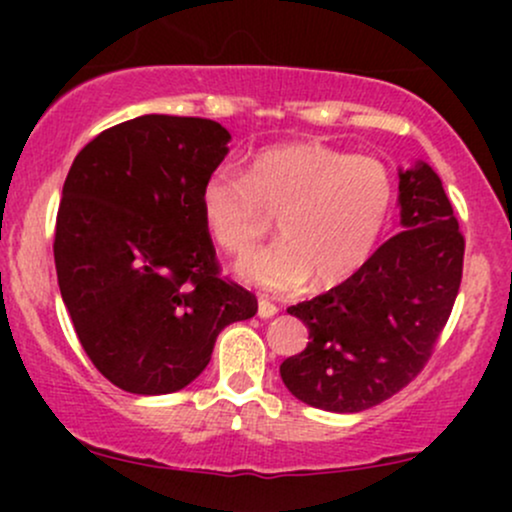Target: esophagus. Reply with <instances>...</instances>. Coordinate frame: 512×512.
Here are the masks:
<instances>
[{"label":"esophagus","instance_id":"1","mask_svg":"<svg viewBox=\"0 0 512 512\" xmlns=\"http://www.w3.org/2000/svg\"><path fill=\"white\" fill-rule=\"evenodd\" d=\"M276 313H279V305H276V303L272 301V298L260 296V308H257V315L267 320V317H272V315H276Z\"/></svg>","mask_w":512,"mask_h":512}]
</instances>
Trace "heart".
Masks as SVG:
<instances>
[{"label": "heart", "instance_id": "b5f03b06", "mask_svg": "<svg viewBox=\"0 0 512 512\" xmlns=\"http://www.w3.org/2000/svg\"><path fill=\"white\" fill-rule=\"evenodd\" d=\"M395 185L383 161L322 144L264 149L245 175L221 166L204 178L199 211L221 250L245 255L269 233L281 240L240 262V274L272 291L305 279L337 284L368 260L390 216Z\"/></svg>", "mask_w": 512, "mask_h": 512}]
</instances>
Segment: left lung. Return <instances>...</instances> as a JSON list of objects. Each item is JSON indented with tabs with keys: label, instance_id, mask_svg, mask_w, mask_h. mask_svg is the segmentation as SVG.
Segmentation results:
<instances>
[{
	"label": "left lung",
	"instance_id": "left-lung-1",
	"mask_svg": "<svg viewBox=\"0 0 512 512\" xmlns=\"http://www.w3.org/2000/svg\"><path fill=\"white\" fill-rule=\"evenodd\" d=\"M402 228L361 269L313 301L291 305L308 346L281 363L291 395L315 409L363 411L424 370L462 281L464 236L431 166L399 173Z\"/></svg>",
	"mask_w": 512,
	"mask_h": 512
}]
</instances>
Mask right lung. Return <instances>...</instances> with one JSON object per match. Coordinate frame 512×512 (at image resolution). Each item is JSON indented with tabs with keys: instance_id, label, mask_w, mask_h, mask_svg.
<instances>
[{
	"instance_id": "right-lung-1",
	"label": "right lung",
	"mask_w": 512,
	"mask_h": 512,
	"mask_svg": "<svg viewBox=\"0 0 512 512\" xmlns=\"http://www.w3.org/2000/svg\"><path fill=\"white\" fill-rule=\"evenodd\" d=\"M228 139L204 117L142 115L91 139L69 168L57 284L86 356L120 390H182L223 327L257 313L255 293L221 276L199 211Z\"/></svg>"
}]
</instances>
